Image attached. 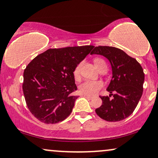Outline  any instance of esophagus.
Masks as SVG:
<instances>
[{
  "label": "esophagus",
  "instance_id": "obj_1",
  "mask_svg": "<svg viewBox=\"0 0 158 158\" xmlns=\"http://www.w3.org/2000/svg\"><path fill=\"white\" fill-rule=\"evenodd\" d=\"M84 96H85V97H86V98H88V99H93V97H92V96H90V95H84Z\"/></svg>",
  "mask_w": 158,
  "mask_h": 158
}]
</instances>
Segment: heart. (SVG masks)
Returning a JSON list of instances; mask_svg holds the SVG:
<instances>
[{"instance_id":"b5f03b06","label":"heart","mask_w":158,"mask_h":158,"mask_svg":"<svg viewBox=\"0 0 158 158\" xmlns=\"http://www.w3.org/2000/svg\"><path fill=\"white\" fill-rule=\"evenodd\" d=\"M104 60L102 59L96 58L95 59V66L98 65L101 62H103ZM81 68V63H79L76 66L74 71H73V77H74L76 80H79L80 77V71ZM103 82L101 81L98 80H87L84 81L82 84H81L79 86V91L81 93L87 95H95L100 89L102 88Z\"/></svg>"}]
</instances>
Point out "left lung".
<instances>
[{"label":"left lung","mask_w":158,"mask_h":158,"mask_svg":"<svg viewBox=\"0 0 158 158\" xmlns=\"http://www.w3.org/2000/svg\"><path fill=\"white\" fill-rule=\"evenodd\" d=\"M103 55L110 62L112 77L106 90L109 96L101 97L102 105L95 109L101 118L118 122L133 112L143 93L144 73L136 60L118 48L108 46L95 47L90 55ZM111 95L114 98L110 99Z\"/></svg>","instance_id":"left-lung-1"}]
</instances>
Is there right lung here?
<instances>
[{
	"label": "right lung",
	"instance_id": "1",
	"mask_svg": "<svg viewBox=\"0 0 158 158\" xmlns=\"http://www.w3.org/2000/svg\"><path fill=\"white\" fill-rule=\"evenodd\" d=\"M94 46L49 49L27 65L23 73V89L27 108L46 124L66 119L77 96L73 71Z\"/></svg>",
	"mask_w": 158,
	"mask_h": 158
}]
</instances>
